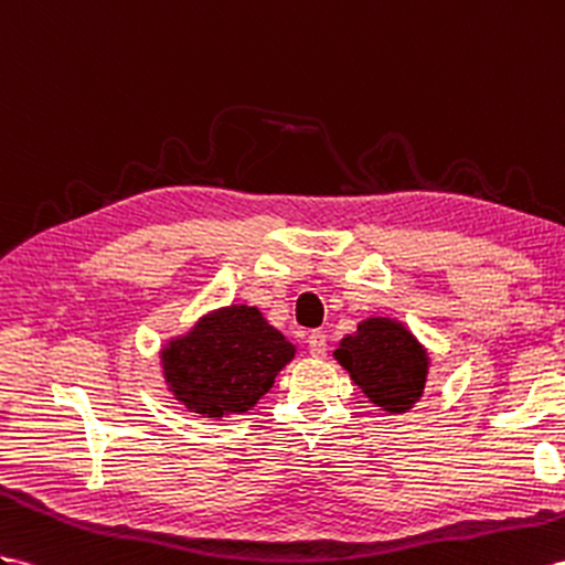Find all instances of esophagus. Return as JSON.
I'll list each match as a JSON object with an SVG mask.
<instances>
[{
	"mask_svg": "<svg viewBox=\"0 0 565 565\" xmlns=\"http://www.w3.org/2000/svg\"><path fill=\"white\" fill-rule=\"evenodd\" d=\"M308 349H310L312 358H324L327 355V334H322V331H312V334L308 337Z\"/></svg>",
	"mask_w": 565,
	"mask_h": 565,
	"instance_id": "obj_1",
	"label": "esophagus"
}]
</instances>
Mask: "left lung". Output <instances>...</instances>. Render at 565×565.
<instances>
[{"label": "left lung", "instance_id": "left-lung-1", "mask_svg": "<svg viewBox=\"0 0 565 565\" xmlns=\"http://www.w3.org/2000/svg\"><path fill=\"white\" fill-rule=\"evenodd\" d=\"M334 358L367 401L388 415L408 413L425 394L429 353L394 317H367L339 341Z\"/></svg>", "mask_w": 565, "mask_h": 565}]
</instances>
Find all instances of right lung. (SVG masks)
Returning <instances> with one entry per match:
<instances>
[{
	"label": "right lung",
	"instance_id": "1",
	"mask_svg": "<svg viewBox=\"0 0 565 565\" xmlns=\"http://www.w3.org/2000/svg\"><path fill=\"white\" fill-rule=\"evenodd\" d=\"M294 358L296 343L257 308L226 306L171 337L159 349V367L188 413L220 420L253 411Z\"/></svg>",
	"mask_w": 565,
	"mask_h": 565
}]
</instances>
